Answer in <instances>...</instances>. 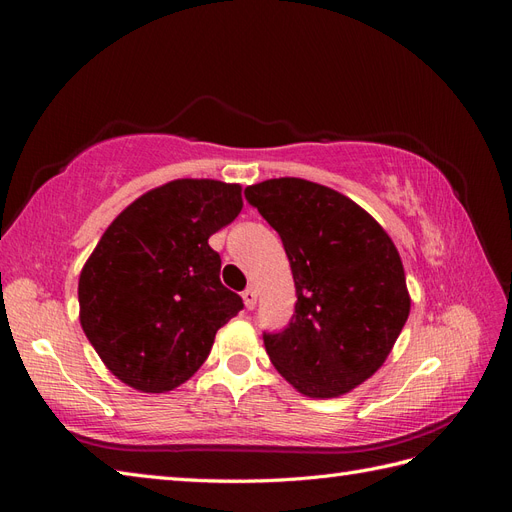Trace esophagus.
Here are the masks:
<instances>
[{
  "instance_id": "34e87169",
  "label": "esophagus",
  "mask_w": 512,
  "mask_h": 512,
  "mask_svg": "<svg viewBox=\"0 0 512 512\" xmlns=\"http://www.w3.org/2000/svg\"><path fill=\"white\" fill-rule=\"evenodd\" d=\"M241 297H243V303H245V307H247V309H254V307H256L258 294H256V290H254L252 286H250V288H245Z\"/></svg>"
}]
</instances>
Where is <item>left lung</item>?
<instances>
[{
    "mask_svg": "<svg viewBox=\"0 0 512 512\" xmlns=\"http://www.w3.org/2000/svg\"><path fill=\"white\" fill-rule=\"evenodd\" d=\"M245 198L282 237L297 288L288 327L262 335L271 363L307 397L356 389L382 367L410 314L395 243L327 185L267 179Z\"/></svg>",
    "mask_w": 512,
    "mask_h": 512,
    "instance_id": "8db88e82",
    "label": "left lung"
}]
</instances>
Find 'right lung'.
Instances as JSON below:
<instances>
[{
  "instance_id": "add662e5",
  "label": "right lung",
  "mask_w": 512,
  "mask_h": 512,
  "mask_svg": "<svg viewBox=\"0 0 512 512\" xmlns=\"http://www.w3.org/2000/svg\"><path fill=\"white\" fill-rule=\"evenodd\" d=\"M243 207L241 185L175 179L104 230L79 277L81 327L123 384L166 393L190 380L243 301L220 282L209 237Z\"/></svg>"
}]
</instances>
